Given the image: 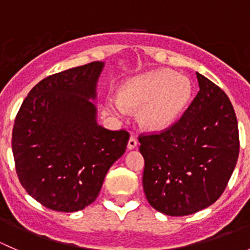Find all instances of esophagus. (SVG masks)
Masks as SVG:
<instances>
[{
  "instance_id": "esophagus-1",
  "label": "esophagus",
  "mask_w": 250,
  "mask_h": 250,
  "mask_svg": "<svg viewBox=\"0 0 250 250\" xmlns=\"http://www.w3.org/2000/svg\"><path fill=\"white\" fill-rule=\"evenodd\" d=\"M138 146V140H137V138L135 137H130L129 138V140H128V145H127V147H128V150H133V148H135Z\"/></svg>"
}]
</instances>
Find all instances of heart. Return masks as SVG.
Instances as JSON below:
<instances>
[{
	"mask_svg": "<svg viewBox=\"0 0 250 250\" xmlns=\"http://www.w3.org/2000/svg\"><path fill=\"white\" fill-rule=\"evenodd\" d=\"M192 83L170 70H156L128 78L121 84L118 97H109L106 107L116 116L137 111L144 129L160 132L178 121L190 104Z\"/></svg>",
	"mask_w": 250,
	"mask_h": 250,
	"instance_id": "heart-1",
	"label": "heart"
}]
</instances>
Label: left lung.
I'll use <instances>...</instances> for the list:
<instances>
[{
	"label": "left lung",
	"mask_w": 250,
	"mask_h": 250,
	"mask_svg": "<svg viewBox=\"0 0 250 250\" xmlns=\"http://www.w3.org/2000/svg\"><path fill=\"white\" fill-rule=\"evenodd\" d=\"M200 92L180 120L157 134H141L143 188L156 210L197 213L223 195L239 152L236 113L220 87L198 74Z\"/></svg>",
	"instance_id": "left-lung-1"
}]
</instances>
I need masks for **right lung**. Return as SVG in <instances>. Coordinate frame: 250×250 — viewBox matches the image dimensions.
<instances>
[{"instance_id": "1", "label": "right lung", "mask_w": 250, "mask_h": 250, "mask_svg": "<svg viewBox=\"0 0 250 250\" xmlns=\"http://www.w3.org/2000/svg\"><path fill=\"white\" fill-rule=\"evenodd\" d=\"M103 62L48 76L20 106L12 134L20 184L46 208L84 209L98 197L111 166L125 153L129 133L97 122V82Z\"/></svg>"}]
</instances>
